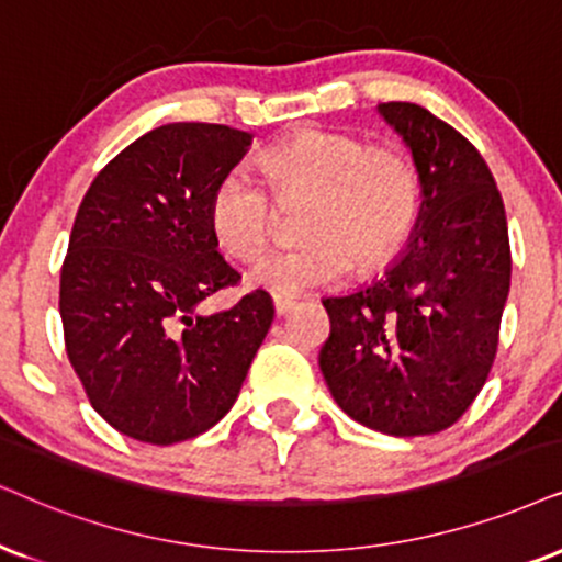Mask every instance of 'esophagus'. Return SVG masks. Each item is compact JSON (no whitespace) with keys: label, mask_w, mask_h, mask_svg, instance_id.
<instances>
[{"label":"esophagus","mask_w":562,"mask_h":562,"mask_svg":"<svg viewBox=\"0 0 562 562\" xmlns=\"http://www.w3.org/2000/svg\"><path fill=\"white\" fill-rule=\"evenodd\" d=\"M290 308H295V301H293V297L274 295V314H277V316H285Z\"/></svg>","instance_id":"obj_1"}]
</instances>
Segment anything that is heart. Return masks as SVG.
<instances>
[{
    "label": "heart",
    "instance_id": "1",
    "mask_svg": "<svg viewBox=\"0 0 562 562\" xmlns=\"http://www.w3.org/2000/svg\"><path fill=\"white\" fill-rule=\"evenodd\" d=\"M261 173L231 168L210 196V228L231 257L254 261L277 228L280 204L308 199L305 244L269 254L251 285L274 295L337 285L355 261L373 272L400 257L423 215V176L409 153L339 130H297L261 153Z\"/></svg>",
    "mask_w": 562,
    "mask_h": 562
}]
</instances>
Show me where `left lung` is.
Wrapping results in <instances>:
<instances>
[{"mask_svg":"<svg viewBox=\"0 0 562 562\" xmlns=\"http://www.w3.org/2000/svg\"><path fill=\"white\" fill-rule=\"evenodd\" d=\"M423 176L409 251L371 288L326 297L322 373L339 407L389 436L451 428L493 371L510 288L503 196L464 134L415 103H383Z\"/></svg>","mask_w":562,"mask_h":562,"instance_id":"8db88e82","label":"left lung"}]
</instances>
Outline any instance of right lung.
<instances>
[{
  "label": "right lung",
  "mask_w": 562,
  "mask_h": 562,
  "mask_svg": "<svg viewBox=\"0 0 562 562\" xmlns=\"http://www.w3.org/2000/svg\"><path fill=\"white\" fill-rule=\"evenodd\" d=\"M248 145L251 134L225 124L158 126L92 179L77 210L64 347L92 409L142 443H179L225 417L272 326L265 290L196 311L240 282L217 251L210 196Z\"/></svg>",
  "instance_id": "right-lung-1"
}]
</instances>
